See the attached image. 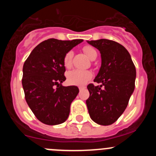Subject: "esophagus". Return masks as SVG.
Segmentation results:
<instances>
[{"label": "esophagus", "instance_id": "esophagus-1", "mask_svg": "<svg viewBox=\"0 0 156 156\" xmlns=\"http://www.w3.org/2000/svg\"><path fill=\"white\" fill-rule=\"evenodd\" d=\"M85 87H79V90H82L83 89H84Z\"/></svg>", "mask_w": 156, "mask_h": 156}]
</instances>
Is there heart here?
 <instances>
[{
  "mask_svg": "<svg viewBox=\"0 0 156 156\" xmlns=\"http://www.w3.org/2000/svg\"><path fill=\"white\" fill-rule=\"evenodd\" d=\"M83 51L86 54L87 56L91 60L97 58V51L95 50L93 47L86 45L83 48ZM73 56V52L72 51H69L65 55L64 58H63V65L66 68L69 69L71 67ZM91 73L88 70L73 69L67 73V81L70 84L82 86L87 83V81L91 78Z\"/></svg>",
  "mask_w": 156,
  "mask_h": 156,
  "instance_id": "obj_1",
  "label": "heart"
}]
</instances>
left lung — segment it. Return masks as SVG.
I'll use <instances>...</instances> for the list:
<instances>
[{"label":"left lung","mask_w":156,"mask_h":156,"mask_svg":"<svg viewBox=\"0 0 156 156\" xmlns=\"http://www.w3.org/2000/svg\"><path fill=\"white\" fill-rule=\"evenodd\" d=\"M98 49L101 66L94 81L87 85L90 97L86 101L88 112L94 122L108 126L123 113L134 90L136 69L124 47L107 39L87 41Z\"/></svg>","instance_id":"obj_1"}]
</instances>
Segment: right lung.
Returning <instances> with one entry per match:
<instances>
[{
  "label": "right lung",
  "mask_w": 156,
  "mask_h": 156,
  "mask_svg": "<svg viewBox=\"0 0 156 156\" xmlns=\"http://www.w3.org/2000/svg\"><path fill=\"white\" fill-rule=\"evenodd\" d=\"M83 40L48 39L32 51L23 65L22 83L25 98L37 119L58 125L67 119L70 105L79 93L76 86L63 87L66 80L63 58Z\"/></svg>",
  "instance_id": "1"
}]
</instances>
